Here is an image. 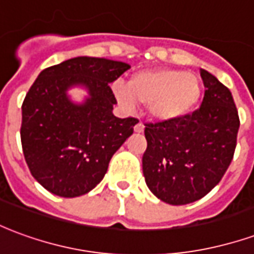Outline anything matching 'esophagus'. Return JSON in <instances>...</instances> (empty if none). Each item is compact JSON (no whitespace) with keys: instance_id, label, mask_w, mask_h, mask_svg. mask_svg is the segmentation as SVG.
<instances>
[{"instance_id":"obj_1","label":"esophagus","mask_w":254,"mask_h":254,"mask_svg":"<svg viewBox=\"0 0 254 254\" xmlns=\"http://www.w3.org/2000/svg\"><path fill=\"white\" fill-rule=\"evenodd\" d=\"M144 125L141 124V122H138V124H136V127H134V132L136 133H143L144 132Z\"/></svg>"}]
</instances>
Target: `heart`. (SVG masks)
<instances>
[{"label": "heart", "instance_id": "obj_1", "mask_svg": "<svg viewBox=\"0 0 254 254\" xmlns=\"http://www.w3.org/2000/svg\"><path fill=\"white\" fill-rule=\"evenodd\" d=\"M201 81L193 73L176 69H151L133 74L129 83L117 81L113 92L125 109L145 106L154 120L169 122L187 116L201 96Z\"/></svg>", "mask_w": 254, "mask_h": 254}]
</instances>
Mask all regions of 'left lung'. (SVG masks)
Returning <instances> with one entry per match:
<instances>
[{
    "label": "left lung",
    "mask_w": 254,
    "mask_h": 254,
    "mask_svg": "<svg viewBox=\"0 0 254 254\" xmlns=\"http://www.w3.org/2000/svg\"><path fill=\"white\" fill-rule=\"evenodd\" d=\"M205 87L200 109L178 120L147 124L143 174L162 201H197L222 180L234 156L240 117L233 95L201 69Z\"/></svg>",
    "instance_id": "left-lung-1"
}]
</instances>
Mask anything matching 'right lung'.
Listing matches in <instances>:
<instances>
[{"label":"right lung","instance_id":"add662e5","mask_svg":"<svg viewBox=\"0 0 254 254\" xmlns=\"http://www.w3.org/2000/svg\"><path fill=\"white\" fill-rule=\"evenodd\" d=\"M130 66L106 58L76 57L46 67L21 106V145L31 174L61 197L88 193L105 177L116 151L133 133L136 118H117L110 83ZM73 86L87 89L83 104Z\"/></svg>","mask_w":254,"mask_h":254}]
</instances>
